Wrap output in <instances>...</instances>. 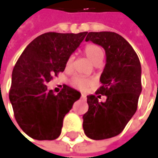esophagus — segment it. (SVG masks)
I'll use <instances>...</instances> for the list:
<instances>
[{
    "label": "esophagus",
    "mask_w": 158,
    "mask_h": 158,
    "mask_svg": "<svg viewBox=\"0 0 158 158\" xmlns=\"http://www.w3.org/2000/svg\"><path fill=\"white\" fill-rule=\"evenodd\" d=\"M81 98H83V99H85V98H86V96H85L84 94H81Z\"/></svg>",
    "instance_id": "1"
}]
</instances>
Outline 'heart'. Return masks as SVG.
Masks as SVG:
<instances>
[{
	"mask_svg": "<svg viewBox=\"0 0 158 158\" xmlns=\"http://www.w3.org/2000/svg\"><path fill=\"white\" fill-rule=\"evenodd\" d=\"M84 52H85V55L87 56V58L89 59V60L94 65L101 63L103 60L104 52H103L102 49L98 45L89 44L88 46H86ZM71 61H72V58H69L67 61V67L70 66ZM72 83L75 87H77L79 89H85L91 84V80L85 78V77L77 76L72 79Z\"/></svg>",
	"mask_w": 158,
	"mask_h": 158,
	"instance_id": "1",
	"label": "heart"
}]
</instances>
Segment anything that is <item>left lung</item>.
Returning a JSON list of instances; mask_svg holds the SVG:
<instances>
[{
  "instance_id": "1",
  "label": "left lung",
  "mask_w": 158,
  "mask_h": 158,
  "mask_svg": "<svg viewBox=\"0 0 158 158\" xmlns=\"http://www.w3.org/2000/svg\"><path fill=\"white\" fill-rule=\"evenodd\" d=\"M85 40L105 50L106 65L97 94L107 99L99 102L101 95L87 96L89 110L82 118L84 133L94 140L110 138L120 134L136 113L142 91L141 65L132 46L116 32H89Z\"/></svg>"
}]
</instances>
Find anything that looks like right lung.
<instances>
[{"label": "right lung", "instance_id": "1", "mask_svg": "<svg viewBox=\"0 0 158 158\" xmlns=\"http://www.w3.org/2000/svg\"><path fill=\"white\" fill-rule=\"evenodd\" d=\"M87 33L41 34L25 48L14 66L9 98L18 125L31 138H58L66 114L79 99L78 90L64 85L55 95L48 90L47 83L54 74L64 71Z\"/></svg>", "mask_w": 158, "mask_h": 158}]
</instances>
